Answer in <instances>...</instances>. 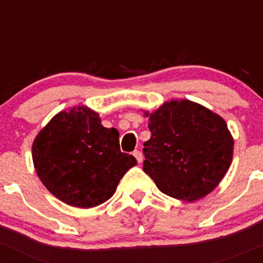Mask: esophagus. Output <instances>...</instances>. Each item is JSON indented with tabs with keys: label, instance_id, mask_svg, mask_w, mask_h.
<instances>
[{
	"label": "esophagus",
	"instance_id": "34e87169",
	"mask_svg": "<svg viewBox=\"0 0 263 263\" xmlns=\"http://www.w3.org/2000/svg\"><path fill=\"white\" fill-rule=\"evenodd\" d=\"M134 156L136 157V160H137V162H139V164H141V162H142L143 156H142V153H141V151L135 150V151H134Z\"/></svg>",
	"mask_w": 263,
	"mask_h": 263
}]
</instances>
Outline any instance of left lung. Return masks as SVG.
Segmentation results:
<instances>
[{
	"label": "left lung",
	"mask_w": 263,
	"mask_h": 263,
	"mask_svg": "<svg viewBox=\"0 0 263 263\" xmlns=\"http://www.w3.org/2000/svg\"><path fill=\"white\" fill-rule=\"evenodd\" d=\"M143 171L164 194L197 200L228 171L233 139L222 117L190 101H171L148 118Z\"/></svg>",
	"instance_id": "8db88e82"
}]
</instances>
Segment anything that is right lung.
Instances as JSON below:
<instances>
[{"instance_id":"right-lung-1","label":"right lung","mask_w":263,"mask_h":263,"mask_svg":"<svg viewBox=\"0 0 263 263\" xmlns=\"http://www.w3.org/2000/svg\"><path fill=\"white\" fill-rule=\"evenodd\" d=\"M32 161L46 189L78 208L108 200L137 162L121 151L117 129L102 126L87 107L58 113L32 143Z\"/></svg>"}]
</instances>
